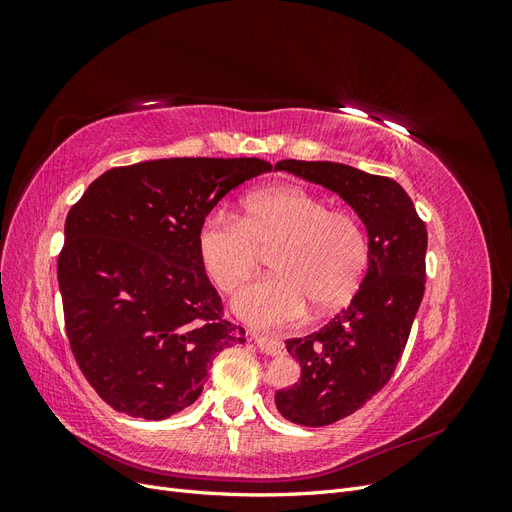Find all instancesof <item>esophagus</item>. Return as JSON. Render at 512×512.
Instances as JSON below:
<instances>
[{
    "label": "esophagus",
    "instance_id": "1",
    "mask_svg": "<svg viewBox=\"0 0 512 512\" xmlns=\"http://www.w3.org/2000/svg\"><path fill=\"white\" fill-rule=\"evenodd\" d=\"M254 344L269 356H280L284 354V342L277 337H267V335H254Z\"/></svg>",
    "mask_w": 512,
    "mask_h": 512
}]
</instances>
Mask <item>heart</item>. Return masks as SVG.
<instances>
[{
	"instance_id": "obj_1",
	"label": "heart",
	"mask_w": 512,
	"mask_h": 512,
	"mask_svg": "<svg viewBox=\"0 0 512 512\" xmlns=\"http://www.w3.org/2000/svg\"><path fill=\"white\" fill-rule=\"evenodd\" d=\"M277 275L243 288L235 312L258 329L299 322L309 305L318 316L346 307L369 265V237L352 213L335 211L299 185L262 190L245 198L241 218L213 209L198 228V254L211 280L235 292L273 252Z\"/></svg>"
}]
</instances>
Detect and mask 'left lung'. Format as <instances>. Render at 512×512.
Here are the masks:
<instances>
[{"label":"left lung","instance_id":"1","mask_svg":"<svg viewBox=\"0 0 512 512\" xmlns=\"http://www.w3.org/2000/svg\"><path fill=\"white\" fill-rule=\"evenodd\" d=\"M275 170L342 196L369 237L367 273L350 305L320 331L286 339L301 380L277 391L275 406L292 423L324 427L365 406L391 380L423 301L427 228L389 177L337 162L282 160Z\"/></svg>","mask_w":512,"mask_h":512}]
</instances>
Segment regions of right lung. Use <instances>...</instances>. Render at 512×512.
Here are the masks:
<instances>
[{
    "label": "right lung",
    "instance_id": "obj_1",
    "mask_svg": "<svg viewBox=\"0 0 512 512\" xmlns=\"http://www.w3.org/2000/svg\"><path fill=\"white\" fill-rule=\"evenodd\" d=\"M258 158H168L106 170L66 218L57 260L66 333L94 391L162 421L203 393L215 354L245 344L198 254L205 215Z\"/></svg>",
    "mask_w": 512,
    "mask_h": 512
}]
</instances>
